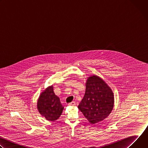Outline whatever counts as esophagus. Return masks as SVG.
<instances>
[{"label":"esophagus","instance_id":"obj_1","mask_svg":"<svg viewBox=\"0 0 148 148\" xmlns=\"http://www.w3.org/2000/svg\"><path fill=\"white\" fill-rule=\"evenodd\" d=\"M69 106H75V102H74V101L71 102L69 103Z\"/></svg>","mask_w":148,"mask_h":148}]
</instances>
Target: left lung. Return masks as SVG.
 Segmentation results:
<instances>
[{
	"mask_svg": "<svg viewBox=\"0 0 148 148\" xmlns=\"http://www.w3.org/2000/svg\"><path fill=\"white\" fill-rule=\"evenodd\" d=\"M86 92L78 109L87 120L95 124L107 118L114 105V96L111 88L99 77L92 75L86 83Z\"/></svg>",
	"mask_w": 148,
	"mask_h": 148,
	"instance_id": "left-lung-1",
	"label": "left lung"
}]
</instances>
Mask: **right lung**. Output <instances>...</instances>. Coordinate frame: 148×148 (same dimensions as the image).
<instances>
[{
	"label": "right lung",
	"instance_id": "right-lung-1",
	"mask_svg": "<svg viewBox=\"0 0 148 148\" xmlns=\"http://www.w3.org/2000/svg\"><path fill=\"white\" fill-rule=\"evenodd\" d=\"M37 107L41 115L49 121H56L61 116L64 107L54 94L53 85L41 92L37 100Z\"/></svg>",
	"mask_w": 148,
	"mask_h": 148
}]
</instances>
